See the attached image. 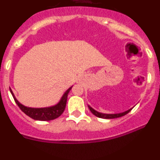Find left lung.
Segmentation results:
<instances>
[{"label": "left lung", "instance_id": "1", "mask_svg": "<svg viewBox=\"0 0 160 160\" xmlns=\"http://www.w3.org/2000/svg\"><path fill=\"white\" fill-rule=\"evenodd\" d=\"M89 109H90V111H91L93 114H94L95 116L98 117V118H119V117H122L124 116L125 114H128L130 111L132 110V108L128 110V111H125V112H122V113H119V114H102V113H99L96 111L95 110L92 108V107H90V106H88Z\"/></svg>", "mask_w": 160, "mask_h": 160}]
</instances>
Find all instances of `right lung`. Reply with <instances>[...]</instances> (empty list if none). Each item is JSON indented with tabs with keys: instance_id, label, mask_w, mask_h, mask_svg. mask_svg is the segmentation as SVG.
Segmentation results:
<instances>
[{
	"instance_id": "1",
	"label": "right lung",
	"mask_w": 160,
	"mask_h": 160,
	"mask_svg": "<svg viewBox=\"0 0 160 160\" xmlns=\"http://www.w3.org/2000/svg\"><path fill=\"white\" fill-rule=\"evenodd\" d=\"M72 87H70L66 91L63 96L61 98L60 102L55 106L50 107H45V108H31V107H27L23 106L22 104L19 102L17 100V98L14 96L13 93H12V90L9 88L10 92L12 94V97H13L14 100L18 104L20 109L25 113L26 115L32 118V119L39 120V121H49V120H53L55 118H58L61 114H62L66 108V102H67V96L70 90H71Z\"/></svg>"
}]
</instances>
